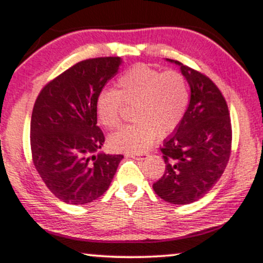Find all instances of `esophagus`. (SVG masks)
<instances>
[{
    "label": "esophagus",
    "instance_id": "obj_1",
    "mask_svg": "<svg viewBox=\"0 0 263 263\" xmlns=\"http://www.w3.org/2000/svg\"><path fill=\"white\" fill-rule=\"evenodd\" d=\"M147 154H142V155H136V154H128L127 155V157H132V158H136V160H146L147 158Z\"/></svg>",
    "mask_w": 263,
    "mask_h": 263
}]
</instances>
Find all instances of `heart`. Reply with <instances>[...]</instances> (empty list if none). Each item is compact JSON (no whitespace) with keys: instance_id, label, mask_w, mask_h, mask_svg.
Wrapping results in <instances>:
<instances>
[{"instance_id":"b5f03b06","label":"heart","mask_w":263,"mask_h":263,"mask_svg":"<svg viewBox=\"0 0 263 263\" xmlns=\"http://www.w3.org/2000/svg\"><path fill=\"white\" fill-rule=\"evenodd\" d=\"M117 87V91H101L95 105L99 122L108 129L120 125L122 102L135 105V123L108 137V146L114 151H145L156 135L167 136L177 128L189 106L186 80L176 71L161 72L140 63L118 79Z\"/></svg>"}]
</instances>
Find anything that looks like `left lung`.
Masks as SVG:
<instances>
[{"mask_svg":"<svg viewBox=\"0 0 263 263\" xmlns=\"http://www.w3.org/2000/svg\"><path fill=\"white\" fill-rule=\"evenodd\" d=\"M166 61L180 67L191 97L181 123L163 141L166 170L152 187L170 203L189 204L209 193L226 168L232 141L230 112L209 77L175 60Z\"/></svg>","mask_w":263,"mask_h":263,"instance_id":"obj_1","label":"left lung"}]
</instances>
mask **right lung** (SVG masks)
<instances>
[{
    "mask_svg": "<svg viewBox=\"0 0 263 263\" xmlns=\"http://www.w3.org/2000/svg\"><path fill=\"white\" fill-rule=\"evenodd\" d=\"M122 63L121 57L76 63L46 85L34 102L30 128L34 167L48 190L66 203L97 200L123 158L100 151L105 136L95 107Z\"/></svg>",
    "mask_w": 263,
    "mask_h": 263,
    "instance_id": "right-lung-1",
    "label": "right lung"
}]
</instances>
